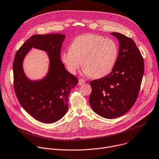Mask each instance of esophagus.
Instances as JSON below:
<instances>
[{
	"instance_id": "1",
	"label": "esophagus",
	"mask_w": 159,
	"mask_h": 159,
	"mask_svg": "<svg viewBox=\"0 0 159 159\" xmlns=\"http://www.w3.org/2000/svg\"><path fill=\"white\" fill-rule=\"evenodd\" d=\"M84 83H85V80H84V79H80L79 80V82H78V84H79V85H80L83 84Z\"/></svg>"
}]
</instances>
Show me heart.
Here are the masks:
<instances>
[{"instance_id":"obj_1","label":"heart","mask_w":159,"mask_h":159,"mask_svg":"<svg viewBox=\"0 0 159 159\" xmlns=\"http://www.w3.org/2000/svg\"><path fill=\"white\" fill-rule=\"evenodd\" d=\"M119 55L117 42L110 38L88 34L77 37L61 54L67 70L72 74L84 65L83 74L94 78L109 74L116 64Z\"/></svg>"}]
</instances>
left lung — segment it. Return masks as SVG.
<instances>
[{
	"label": "left lung",
	"mask_w": 159,
	"mask_h": 159,
	"mask_svg": "<svg viewBox=\"0 0 159 159\" xmlns=\"http://www.w3.org/2000/svg\"><path fill=\"white\" fill-rule=\"evenodd\" d=\"M119 42L118 58L108 75L91 81L89 103L93 111L106 119L127 113L137 99L144 74V60L134 40L111 33Z\"/></svg>",
	"instance_id": "8db88e82"
}]
</instances>
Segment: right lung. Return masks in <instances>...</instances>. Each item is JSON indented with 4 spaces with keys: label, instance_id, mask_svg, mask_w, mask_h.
Returning a JSON list of instances; mask_svg holds the SVG:
<instances>
[{
    "label": "right lung",
    "instance_id": "obj_1",
    "mask_svg": "<svg viewBox=\"0 0 159 159\" xmlns=\"http://www.w3.org/2000/svg\"><path fill=\"white\" fill-rule=\"evenodd\" d=\"M65 35H33L17 51L13 61L14 89L21 107L36 120L52 123L61 119L68 111L70 91L78 79L66 70L60 52ZM32 47L44 50L50 60L47 76L32 81L25 76L22 64L24 57Z\"/></svg>",
    "mask_w": 159,
    "mask_h": 159
}]
</instances>
